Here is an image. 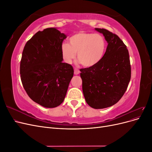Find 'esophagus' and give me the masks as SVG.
I'll use <instances>...</instances> for the list:
<instances>
[{"label":"esophagus","instance_id":"obj_1","mask_svg":"<svg viewBox=\"0 0 152 152\" xmlns=\"http://www.w3.org/2000/svg\"><path fill=\"white\" fill-rule=\"evenodd\" d=\"M79 73H80V71H79V69L75 68V69H74V74L75 75H78V74H79Z\"/></svg>","mask_w":152,"mask_h":152}]
</instances>
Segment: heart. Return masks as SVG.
Listing matches in <instances>:
<instances>
[{
  "label": "heart",
  "instance_id": "heart-1",
  "mask_svg": "<svg viewBox=\"0 0 152 152\" xmlns=\"http://www.w3.org/2000/svg\"><path fill=\"white\" fill-rule=\"evenodd\" d=\"M70 44L61 45L63 58L70 63L76 57L82 66H93L102 60L106 49V42L103 36L99 34L80 31L69 39Z\"/></svg>",
  "mask_w": 152,
  "mask_h": 152
}]
</instances>
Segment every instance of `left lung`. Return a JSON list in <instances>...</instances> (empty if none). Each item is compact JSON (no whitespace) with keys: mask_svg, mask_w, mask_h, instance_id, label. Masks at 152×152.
<instances>
[{"mask_svg":"<svg viewBox=\"0 0 152 152\" xmlns=\"http://www.w3.org/2000/svg\"><path fill=\"white\" fill-rule=\"evenodd\" d=\"M103 34L108 45L97 65L80 69L82 91L87 103L95 109L116 104L126 91L131 77L127 46L116 34L104 28H95Z\"/></svg>","mask_w":152,"mask_h":152,"instance_id":"1","label":"left lung"}]
</instances>
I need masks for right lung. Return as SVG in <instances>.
Returning <instances> with one entry per match:
<instances>
[{"label": "right lung", "instance_id": "right-lung-1", "mask_svg": "<svg viewBox=\"0 0 152 152\" xmlns=\"http://www.w3.org/2000/svg\"><path fill=\"white\" fill-rule=\"evenodd\" d=\"M66 36L54 28L39 31L27 41L20 61L23 86L29 97L45 108L60 105L73 75L63 63L61 45Z\"/></svg>", "mask_w": 152, "mask_h": 152}]
</instances>
